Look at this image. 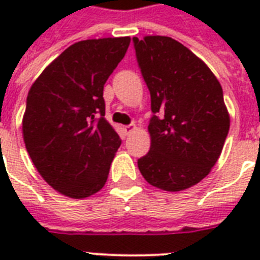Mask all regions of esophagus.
<instances>
[{
  "label": "esophagus",
  "instance_id": "1",
  "mask_svg": "<svg viewBox=\"0 0 260 260\" xmlns=\"http://www.w3.org/2000/svg\"><path fill=\"white\" fill-rule=\"evenodd\" d=\"M135 129H136V125H135V124H129V125L124 126V132H125V135H131Z\"/></svg>",
  "mask_w": 260,
  "mask_h": 260
}]
</instances>
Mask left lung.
<instances>
[{"mask_svg":"<svg viewBox=\"0 0 260 260\" xmlns=\"http://www.w3.org/2000/svg\"><path fill=\"white\" fill-rule=\"evenodd\" d=\"M139 67L151 94V147L138 160L150 185L189 189L210 173L230 131L217 78L201 59L167 36L134 38Z\"/></svg>","mask_w":260,"mask_h":260,"instance_id":"left-lung-1","label":"left lung"}]
</instances>
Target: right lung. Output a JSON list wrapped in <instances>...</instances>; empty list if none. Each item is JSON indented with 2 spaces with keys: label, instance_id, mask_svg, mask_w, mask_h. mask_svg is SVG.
<instances>
[{
  "label": "right lung",
  "instance_id": "obj_1",
  "mask_svg": "<svg viewBox=\"0 0 260 260\" xmlns=\"http://www.w3.org/2000/svg\"><path fill=\"white\" fill-rule=\"evenodd\" d=\"M129 43L128 36L75 43L28 91L22 117L26 151L43 179L67 197H89L108 179L121 140L104 117V85Z\"/></svg>",
  "mask_w": 260,
  "mask_h": 260
}]
</instances>
